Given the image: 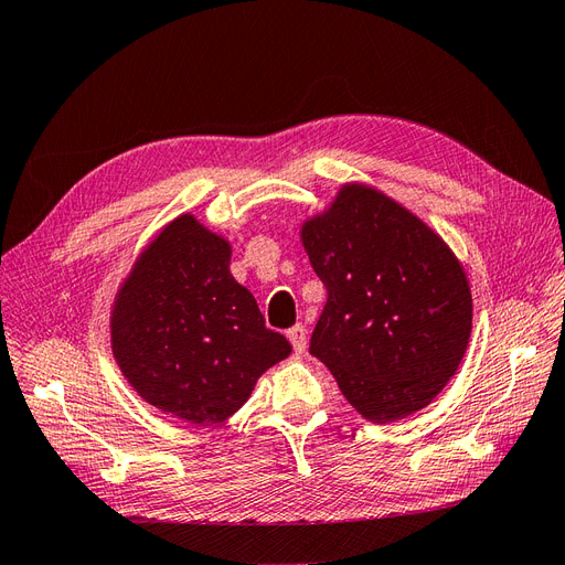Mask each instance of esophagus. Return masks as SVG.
<instances>
[{
    "instance_id": "34e87169",
    "label": "esophagus",
    "mask_w": 565,
    "mask_h": 565,
    "mask_svg": "<svg viewBox=\"0 0 565 565\" xmlns=\"http://www.w3.org/2000/svg\"><path fill=\"white\" fill-rule=\"evenodd\" d=\"M287 337H289V341H292L295 353L301 355L306 351V328H303V324H295V328L287 332Z\"/></svg>"
}]
</instances>
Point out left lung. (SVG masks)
Returning a JSON list of instances; mask_svg holds the SVG:
<instances>
[{"instance_id":"left-lung-1","label":"left lung","mask_w":565,"mask_h":565,"mask_svg":"<svg viewBox=\"0 0 565 565\" xmlns=\"http://www.w3.org/2000/svg\"><path fill=\"white\" fill-rule=\"evenodd\" d=\"M328 303L311 355L365 419L396 422L429 405L471 334V289L452 249L396 200L363 183L301 228Z\"/></svg>"}]
</instances>
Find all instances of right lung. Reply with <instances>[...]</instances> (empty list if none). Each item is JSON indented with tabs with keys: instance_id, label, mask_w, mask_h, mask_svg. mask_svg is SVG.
<instances>
[{
	"instance_id": "right-lung-1",
	"label": "right lung",
	"mask_w": 565,
	"mask_h": 565,
	"mask_svg": "<svg viewBox=\"0 0 565 565\" xmlns=\"http://www.w3.org/2000/svg\"><path fill=\"white\" fill-rule=\"evenodd\" d=\"M228 264V241L181 214L141 252L115 299L119 370L146 403L188 424L226 422L292 353Z\"/></svg>"
}]
</instances>
